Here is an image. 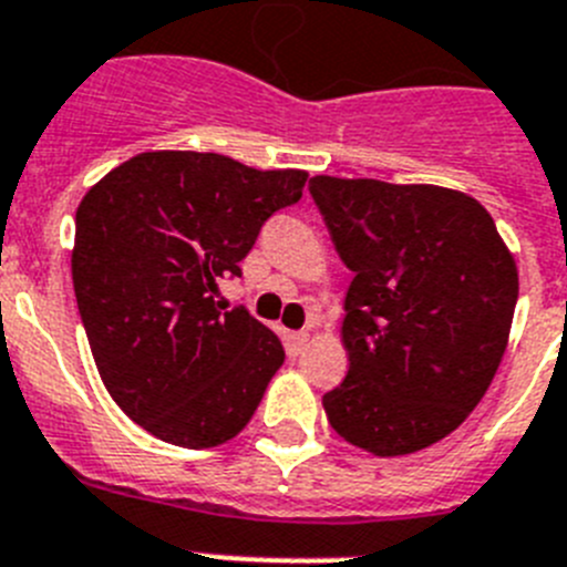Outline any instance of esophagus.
<instances>
[{"mask_svg": "<svg viewBox=\"0 0 567 567\" xmlns=\"http://www.w3.org/2000/svg\"><path fill=\"white\" fill-rule=\"evenodd\" d=\"M308 341H310V333H308V330H302V333H290V336H288L290 353H302L305 347H308Z\"/></svg>", "mask_w": 567, "mask_h": 567, "instance_id": "esophagus-1", "label": "esophagus"}]
</instances>
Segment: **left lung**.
<instances>
[{"instance_id":"1","label":"left lung","mask_w":567,"mask_h":567,"mask_svg":"<svg viewBox=\"0 0 567 567\" xmlns=\"http://www.w3.org/2000/svg\"><path fill=\"white\" fill-rule=\"evenodd\" d=\"M353 271L341 341L347 379L321 398L347 443L412 455L455 432L497 372L517 305V262L492 214L455 188L310 177Z\"/></svg>"}]
</instances>
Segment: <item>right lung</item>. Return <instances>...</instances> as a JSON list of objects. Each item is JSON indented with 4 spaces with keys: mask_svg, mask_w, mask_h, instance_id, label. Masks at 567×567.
<instances>
[{
    "mask_svg": "<svg viewBox=\"0 0 567 567\" xmlns=\"http://www.w3.org/2000/svg\"><path fill=\"white\" fill-rule=\"evenodd\" d=\"M308 172L251 169L214 152H141L75 212L73 288L112 401L150 435L212 449L246 430L282 367V341L217 302Z\"/></svg>",
    "mask_w": 567,
    "mask_h": 567,
    "instance_id": "obj_1",
    "label": "right lung"
}]
</instances>
